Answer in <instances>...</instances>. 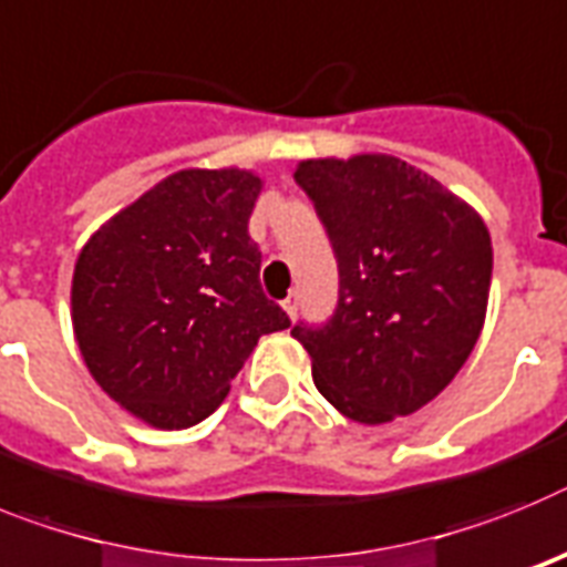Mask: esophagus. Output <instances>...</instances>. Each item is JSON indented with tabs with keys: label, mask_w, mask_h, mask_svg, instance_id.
Listing matches in <instances>:
<instances>
[{
	"label": "esophagus",
	"mask_w": 567,
	"mask_h": 567,
	"mask_svg": "<svg viewBox=\"0 0 567 567\" xmlns=\"http://www.w3.org/2000/svg\"><path fill=\"white\" fill-rule=\"evenodd\" d=\"M282 308H285V313H288V317H297V313H299V293H297V290L285 297Z\"/></svg>",
	"instance_id": "34e87169"
}]
</instances>
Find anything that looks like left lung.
Returning a JSON list of instances; mask_svg holds the SVG:
<instances>
[{
	"label": "left lung",
	"instance_id": "1",
	"mask_svg": "<svg viewBox=\"0 0 567 567\" xmlns=\"http://www.w3.org/2000/svg\"><path fill=\"white\" fill-rule=\"evenodd\" d=\"M339 265L337 311L293 324L319 393L348 420L420 411L460 373L488 308L494 248L471 205L388 154L299 162Z\"/></svg>",
	"mask_w": 567,
	"mask_h": 567
}]
</instances>
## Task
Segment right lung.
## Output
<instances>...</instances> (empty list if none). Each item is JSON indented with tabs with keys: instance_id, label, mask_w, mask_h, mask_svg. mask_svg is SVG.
<instances>
[{
	"instance_id": "1",
	"label": "right lung",
	"mask_w": 567,
	"mask_h": 567,
	"mask_svg": "<svg viewBox=\"0 0 567 567\" xmlns=\"http://www.w3.org/2000/svg\"><path fill=\"white\" fill-rule=\"evenodd\" d=\"M250 171H179L107 219L76 259L73 333L91 377L147 425L223 405L262 333L290 328L259 285Z\"/></svg>"
}]
</instances>
